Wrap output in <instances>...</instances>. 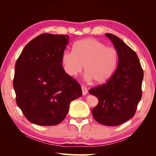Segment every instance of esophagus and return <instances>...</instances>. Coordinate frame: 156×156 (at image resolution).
Returning a JSON list of instances; mask_svg holds the SVG:
<instances>
[{
  "instance_id": "obj_1",
  "label": "esophagus",
  "mask_w": 156,
  "mask_h": 156,
  "mask_svg": "<svg viewBox=\"0 0 156 156\" xmlns=\"http://www.w3.org/2000/svg\"><path fill=\"white\" fill-rule=\"evenodd\" d=\"M81 89H82V91H83V94L84 95H86L87 94V92H88V91H87V89L85 87H84V86H82L81 87Z\"/></svg>"
}]
</instances>
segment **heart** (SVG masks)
<instances>
[{"label":"heart","mask_w":156,"mask_h":156,"mask_svg":"<svg viewBox=\"0 0 156 156\" xmlns=\"http://www.w3.org/2000/svg\"><path fill=\"white\" fill-rule=\"evenodd\" d=\"M62 64L65 72L72 77L84 70L86 79L97 84L107 81L114 72L118 61V52L113 47L95 38H84L75 42L72 51L62 53Z\"/></svg>","instance_id":"heart-1"}]
</instances>
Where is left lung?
I'll list each match as a JSON object with an SVG mask.
<instances>
[{
	"label": "left lung",
	"instance_id": "left-lung-1",
	"mask_svg": "<svg viewBox=\"0 0 156 156\" xmlns=\"http://www.w3.org/2000/svg\"><path fill=\"white\" fill-rule=\"evenodd\" d=\"M118 52L115 73L106 83L89 89L98 104L92 109L95 120L106 126H117L135 114L142 97L143 70L136 52L115 35L106 34Z\"/></svg>",
	"mask_w": 156,
	"mask_h": 156
}]
</instances>
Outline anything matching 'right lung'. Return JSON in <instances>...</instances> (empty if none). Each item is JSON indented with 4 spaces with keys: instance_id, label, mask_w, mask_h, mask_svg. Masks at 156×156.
<instances>
[{
    "instance_id": "1",
    "label": "right lung",
    "mask_w": 156,
    "mask_h": 156,
    "mask_svg": "<svg viewBox=\"0 0 156 156\" xmlns=\"http://www.w3.org/2000/svg\"><path fill=\"white\" fill-rule=\"evenodd\" d=\"M69 36L43 34L31 41L15 65L13 86L26 118L41 126L65 119L70 102L82 96L77 80L65 72L61 57Z\"/></svg>"
}]
</instances>
